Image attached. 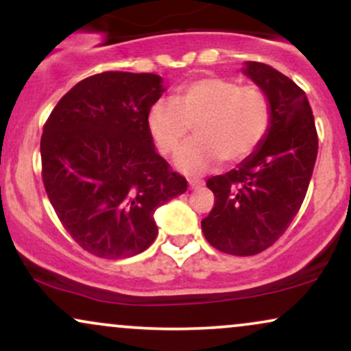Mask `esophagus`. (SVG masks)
Instances as JSON below:
<instances>
[{
	"label": "esophagus",
	"instance_id": "esophagus-1",
	"mask_svg": "<svg viewBox=\"0 0 351 351\" xmlns=\"http://www.w3.org/2000/svg\"><path fill=\"white\" fill-rule=\"evenodd\" d=\"M188 184H189V188H191V189H196V188L203 186L204 181L203 180H189Z\"/></svg>",
	"mask_w": 351,
	"mask_h": 351
}]
</instances>
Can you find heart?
I'll return each mask as SVG.
<instances>
[{
  "label": "heart",
  "mask_w": 351,
  "mask_h": 351,
  "mask_svg": "<svg viewBox=\"0 0 351 351\" xmlns=\"http://www.w3.org/2000/svg\"><path fill=\"white\" fill-rule=\"evenodd\" d=\"M271 100L259 87L226 77H201L178 88L175 102L158 100L150 107L147 127L163 155L176 152L191 127L196 136L176 153V170L196 176L223 160L243 162L271 130Z\"/></svg>",
  "instance_id": "1"
}]
</instances>
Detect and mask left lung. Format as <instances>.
<instances>
[{
  "mask_svg": "<svg viewBox=\"0 0 351 351\" xmlns=\"http://www.w3.org/2000/svg\"><path fill=\"white\" fill-rule=\"evenodd\" d=\"M243 72L271 100V130L234 170L213 176L215 208L201 221L213 247L254 256L276 243L304 203L318 138L305 92L274 67L247 60Z\"/></svg>",
  "mask_w": 351,
  "mask_h": 351,
  "instance_id": "1",
  "label": "left lung"
}]
</instances>
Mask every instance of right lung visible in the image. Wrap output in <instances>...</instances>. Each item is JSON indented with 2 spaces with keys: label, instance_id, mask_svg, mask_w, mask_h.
I'll use <instances>...</instances> for the list:
<instances>
[{
  "label": "right lung",
  "instance_id": "right-lung-1",
  "mask_svg": "<svg viewBox=\"0 0 351 351\" xmlns=\"http://www.w3.org/2000/svg\"><path fill=\"white\" fill-rule=\"evenodd\" d=\"M165 90L156 74L102 72L75 84L44 125L47 198L72 239L94 256L143 252L158 234L156 208L186 191L147 127Z\"/></svg>",
  "mask_w": 351,
  "mask_h": 351
}]
</instances>
